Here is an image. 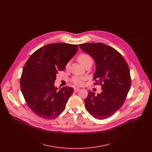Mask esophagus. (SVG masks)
<instances>
[{
    "label": "esophagus",
    "instance_id": "esophagus-1",
    "mask_svg": "<svg viewBox=\"0 0 152 152\" xmlns=\"http://www.w3.org/2000/svg\"><path fill=\"white\" fill-rule=\"evenodd\" d=\"M80 90V88H74V91L75 92H77Z\"/></svg>",
    "mask_w": 152,
    "mask_h": 152
}]
</instances>
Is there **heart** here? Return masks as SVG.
<instances>
[{
  "label": "heart",
  "instance_id": "heart-1",
  "mask_svg": "<svg viewBox=\"0 0 152 152\" xmlns=\"http://www.w3.org/2000/svg\"><path fill=\"white\" fill-rule=\"evenodd\" d=\"M77 60L80 63L84 66L89 63H92V59L91 57L89 55L85 53H82L80 54L77 57ZM69 65H70L69 62H68L65 65V67L66 68H68L69 67ZM85 80L86 78L84 77L79 76H75L72 78L71 81L76 86H81L84 84Z\"/></svg>",
  "mask_w": 152,
  "mask_h": 152
}]
</instances>
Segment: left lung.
Returning a JSON list of instances; mask_svg holds the SVG:
<instances>
[{"mask_svg":"<svg viewBox=\"0 0 152 152\" xmlns=\"http://www.w3.org/2000/svg\"><path fill=\"white\" fill-rule=\"evenodd\" d=\"M96 62L94 79L100 85V94L89 92L84 100L87 111L95 118L103 120L114 115L126 98L131 86L130 70L122 55L112 47L101 43L79 44Z\"/></svg>","mask_w":152,"mask_h":152,"instance_id":"1","label":"left lung"}]
</instances>
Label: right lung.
I'll return each mask as SVG.
<instances>
[{
    "label": "right lung",
    "mask_w": 152,
    "mask_h": 152,
    "mask_svg": "<svg viewBox=\"0 0 152 152\" xmlns=\"http://www.w3.org/2000/svg\"><path fill=\"white\" fill-rule=\"evenodd\" d=\"M77 44H50L34 52L23 67L20 88L28 107L36 115L51 120L64 110L73 92L71 87L57 91L54 86L56 74L76 54Z\"/></svg>",
    "instance_id": "right-lung-1"
}]
</instances>
